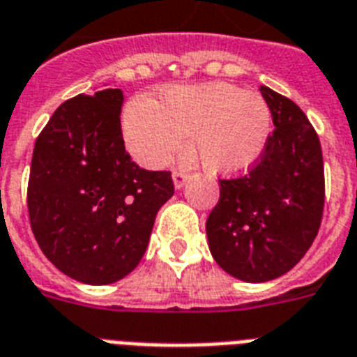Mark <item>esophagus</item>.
Segmentation results:
<instances>
[{"instance_id":"esophagus-1","label":"esophagus","mask_w":357,"mask_h":357,"mask_svg":"<svg viewBox=\"0 0 357 357\" xmlns=\"http://www.w3.org/2000/svg\"><path fill=\"white\" fill-rule=\"evenodd\" d=\"M186 173H182V171H173V184H175V190H182V188L186 186Z\"/></svg>"}]
</instances>
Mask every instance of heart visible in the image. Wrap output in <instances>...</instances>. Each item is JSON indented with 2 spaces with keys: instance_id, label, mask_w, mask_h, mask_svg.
<instances>
[{
  "instance_id": "obj_1",
  "label": "heart",
  "mask_w": 357,
  "mask_h": 357,
  "mask_svg": "<svg viewBox=\"0 0 357 357\" xmlns=\"http://www.w3.org/2000/svg\"><path fill=\"white\" fill-rule=\"evenodd\" d=\"M123 139L134 160L160 169L181 155L192 134L193 155L208 173L238 176L264 156L271 134V108L258 92L228 82L178 84L160 105L134 99L121 118Z\"/></svg>"
}]
</instances>
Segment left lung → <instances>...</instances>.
Wrapping results in <instances>:
<instances>
[{"mask_svg": "<svg viewBox=\"0 0 357 357\" xmlns=\"http://www.w3.org/2000/svg\"><path fill=\"white\" fill-rule=\"evenodd\" d=\"M276 129L249 175L219 181L208 249L225 273L250 284L291 271L312 247L324 206L317 132L291 99L261 86Z\"/></svg>", "mask_w": 357, "mask_h": 357, "instance_id": "left-lung-1", "label": "left lung"}]
</instances>
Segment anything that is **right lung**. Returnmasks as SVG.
I'll return each mask as SVG.
<instances>
[{
    "label": "right lung",
    "instance_id": "add662e5",
    "mask_svg": "<svg viewBox=\"0 0 357 357\" xmlns=\"http://www.w3.org/2000/svg\"><path fill=\"white\" fill-rule=\"evenodd\" d=\"M121 90L77 96L36 138L27 206L40 249L64 275L105 286L136 269L158 210L173 197L167 171L127 155Z\"/></svg>",
    "mask_w": 357,
    "mask_h": 357
}]
</instances>
